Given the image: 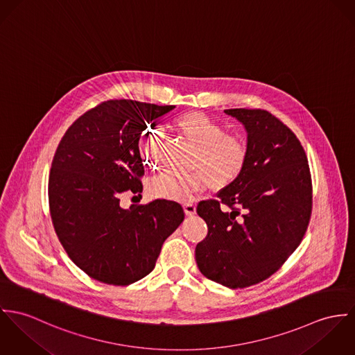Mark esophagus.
<instances>
[{
	"mask_svg": "<svg viewBox=\"0 0 355 355\" xmlns=\"http://www.w3.org/2000/svg\"><path fill=\"white\" fill-rule=\"evenodd\" d=\"M184 211H185L187 216H193L196 214V205L192 202H188L184 205Z\"/></svg>",
	"mask_w": 355,
	"mask_h": 355,
	"instance_id": "1",
	"label": "esophagus"
}]
</instances>
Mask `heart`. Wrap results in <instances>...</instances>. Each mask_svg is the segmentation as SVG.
<instances>
[{
  "label": "heart",
  "instance_id": "heart-1",
  "mask_svg": "<svg viewBox=\"0 0 355 355\" xmlns=\"http://www.w3.org/2000/svg\"><path fill=\"white\" fill-rule=\"evenodd\" d=\"M170 126L195 148L191 162L193 173H159L147 187L151 196L188 201L207 188L214 192L225 191L241 178L249 160V143L242 133L226 132L222 122L195 110L175 116ZM159 144L155 130L147 129L140 135L139 150L147 166L157 163Z\"/></svg>",
  "mask_w": 355,
  "mask_h": 355
}]
</instances>
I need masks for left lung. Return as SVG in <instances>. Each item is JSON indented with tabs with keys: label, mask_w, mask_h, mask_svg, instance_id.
<instances>
[{
	"label": "left lung",
	"mask_w": 355,
	"mask_h": 355,
	"mask_svg": "<svg viewBox=\"0 0 355 355\" xmlns=\"http://www.w3.org/2000/svg\"><path fill=\"white\" fill-rule=\"evenodd\" d=\"M245 125L249 160L241 178L218 198L200 201L207 236L196 246L205 277L243 288L275 274L298 248L313 204L305 150L274 114L261 109H229Z\"/></svg>",
	"instance_id": "8db88e82"
}]
</instances>
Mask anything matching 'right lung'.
<instances>
[{
  "mask_svg": "<svg viewBox=\"0 0 355 355\" xmlns=\"http://www.w3.org/2000/svg\"><path fill=\"white\" fill-rule=\"evenodd\" d=\"M175 106L110 99L80 116L62 136L49 175L51 222L69 259L88 276L128 286L148 275L164 239L182 223L177 201L123 209L119 198L143 192L139 139Z\"/></svg>",
  "mask_w": 355,
  "mask_h": 355,
  "instance_id": "add662e5",
  "label": "right lung"
}]
</instances>
